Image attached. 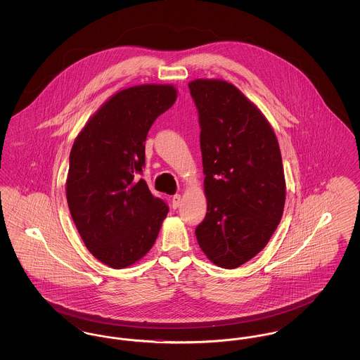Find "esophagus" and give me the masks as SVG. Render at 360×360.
<instances>
[{
    "mask_svg": "<svg viewBox=\"0 0 360 360\" xmlns=\"http://www.w3.org/2000/svg\"><path fill=\"white\" fill-rule=\"evenodd\" d=\"M181 201H182V198H181V194H175V195H172V205L174 209H176L178 206L181 205Z\"/></svg>",
    "mask_w": 360,
    "mask_h": 360,
    "instance_id": "obj_1",
    "label": "esophagus"
}]
</instances>
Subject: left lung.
<instances>
[{
  "label": "left lung",
  "mask_w": 360,
  "mask_h": 360,
  "mask_svg": "<svg viewBox=\"0 0 360 360\" xmlns=\"http://www.w3.org/2000/svg\"><path fill=\"white\" fill-rule=\"evenodd\" d=\"M198 110L207 212L195 228L214 264L236 269L259 254L281 221L286 184L274 131L236 86L188 84Z\"/></svg>",
  "instance_id": "1"
}]
</instances>
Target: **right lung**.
Masks as SVG:
<instances>
[{
    "mask_svg": "<svg viewBox=\"0 0 360 360\" xmlns=\"http://www.w3.org/2000/svg\"><path fill=\"white\" fill-rule=\"evenodd\" d=\"M176 100L172 85H139L110 97L87 121L70 153L66 195L87 250L112 269L144 257L169 213L139 178L154 121Z\"/></svg>",
    "mask_w": 360,
    "mask_h": 360,
    "instance_id": "add662e5",
    "label": "right lung"
}]
</instances>
